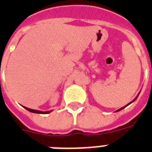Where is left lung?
Listing matches in <instances>:
<instances>
[{
    "label": "left lung",
    "instance_id": "obj_1",
    "mask_svg": "<svg viewBox=\"0 0 152 152\" xmlns=\"http://www.w3.org/2000/svg\"><path fill=\"white\" fill-rule=\"evenodd\" d=\"M139 94H140V93H139ZM139 94H138V96H139ZM138 96H136V97H135V99H133L132 101V102H130V103H129V104H127V105H126V106H124V107H121V108H120V109H118V110H117V111H115V112H120V110H122V109H124V107H127V106H128V105H129V104H132V103H133V102L135 101V99H137V97H138Z\"/></svg>",
    "mask_w": 152,
    "mask_h": 152
}]
</instances>
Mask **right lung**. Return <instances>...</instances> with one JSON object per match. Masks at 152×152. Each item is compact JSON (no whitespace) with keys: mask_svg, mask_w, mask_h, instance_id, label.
<instances>
[{"mask_svg":"<svg viewBox=\"0 0 152 152\" xmlns=\"http://www.w3.org/2000/svg\"><path fill=\"white\" fill-rule=\"evenodd\" d=\"M26 110H28V112H32V113H38V114H48V113H50L52 112V110L51 111H47V112H41V111H39V110H34V109H31V108H28V107H24Z\"/></svg>","mask_w":152,"mask_h":152,"instance_id":"obj_1","label":"right lung"}]
</instances>
